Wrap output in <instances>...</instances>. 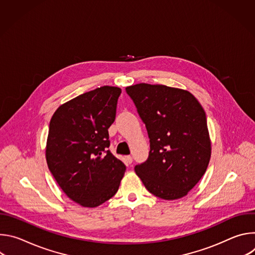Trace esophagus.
<instances>
[{
  "instance_id": "1",
  "label": "esophagus",
  "mask_w": 255,
  "mask_h": 255,
  "mask_svg": "<svg viewBox=\"0 0 255 255\" xmlns=\"http://www.w3.org/2000/svg\"><path fill=\"white\" fill-rule=\"evenodd\" d=\"M125 159H126V163H127V164H131L132 161H133V158H132V156H130V155H127V156L125 157Z\"/></svg>"
}]
</instances>
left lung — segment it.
<instances>
[{
  "label": "left lung",
  "mask_w": 255,
  "mask_h": 255,
  "mask_svg": "<svg viewBox=\"0 0 255 255\" xmlns=\"http://www.w3.org/2000/svg\"><path fill=\"white\" fill-rule=\"evenodd\" d=\"M146 126L150 151L135 172L152 195L176 200L188 195L207 170L211 139L206 113L189 91L163 85L126 88Z\"/></svg>",
  "instance_id": "obj_1"
}]
</instances>
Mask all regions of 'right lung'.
<instances>
[{
  "mask_svg": "<svg viewBox=\"0 0 255 255\" xmlns=\"http://www.w3.org/2000/svg\"><path fill=\"white\" fill-rule=\"evenodd\" d=\"M120 94V88L104 86L80 95L59 106L49 123L48 168L64 194L83 207L111 199L126 170L108 150Z\"/></svg>",
  "mask_w": 255,
  "mask_h": 255,
  "instance_id": "obj_1",
  "label": "right lung"
}]
</instances>
